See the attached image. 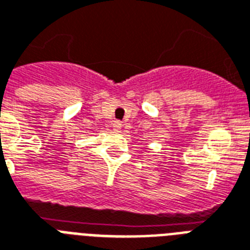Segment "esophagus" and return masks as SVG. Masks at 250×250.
I'll return each mask as SVG.
<instances>
[{"instance_id": "1", "label": "esophagus", "mask_w": 250, "mask_h": 250, "mask_svg": "<svg viewBox=\"0 0 250 250\" xmlns=\"http://www.w3.org/2000/svg\"><path fill=\"white\" fill-rule=\"evenodd\" d=\"M122 125H122L121 122H119V121H115L114 123H113V128H114L115 131H121V129H122Z\"/></svg>"}]
</instances>
